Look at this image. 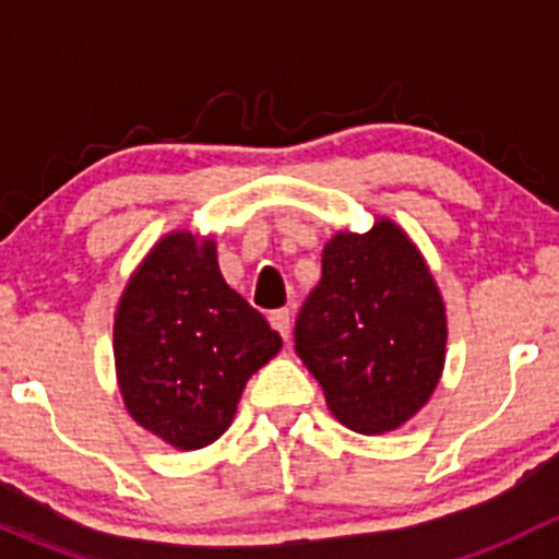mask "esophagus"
Masks as SVG:
<instances>
[{
	"instance_id": "1",
	"label": "esophagus",
	"mask_w": 559,
	"mask_h": 559,
	"mask_svg": "<svg viewBox=\"0 0 559 559\" xmlns=\"http://www.w3.org/2000/svg\"><path fill=\"white\" fill-rule=\"evenodd\" d=\"M270 324H273V330L281 332V337H284V341H289V335H292V311L289 308H278V311L270 313Z\"/></svg>"
}]
</instances>
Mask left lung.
Returning a JSON list of instances; mask_svg holds the SVG:
<instances>
[{"label":"left lung","instance_id":"obj_1","mask_svg":"<svg viewBox=\"0 0 559 559\" xmlns=\"http://www.w3.org/2000/svg\"><path fill=\"white\" fill-rule=\"evenodd\" d=\"M295 352L348 430H397L436 392L447 359V308L408 235L379 218L337 233L302 302Z\"/></svg>","mask_w":559,"mask_h":559}]
</instances>
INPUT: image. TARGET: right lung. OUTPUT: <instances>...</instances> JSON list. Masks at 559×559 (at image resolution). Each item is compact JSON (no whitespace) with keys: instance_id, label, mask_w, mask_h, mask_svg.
I'll return each instance as SVG.
<instances>
[{"instance_id":"obj_1","label":"right lung","mask_w":559,"mask_h":559,"mask_svg":"<svg viewBox=\"0 0 559 559\" xmlns=\"http://www.w3.org/2000/svg\"><path fill=\"white\" fill-rule=\"evenodd\" d=\"M278 352V332L224 281L213 238L191 233H170L151 248L112 324L123 405L183 452L233 425L246 381Z\"/></svg>"}]
</instances>
